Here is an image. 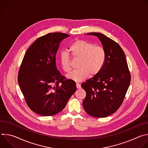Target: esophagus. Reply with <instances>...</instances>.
Returning a JSON list of instances; mask_svg holds the SVG:
<instances>
[{
	"instance_id": "esophagus-1",
	"label": "esophagus",
	"mask_w": 148,
	"mask_h": 148,
	"mask_svg": "<svg viewBox=\"0 0 148 148\" xmlns=\"http://www.w3.org/2000/svg\"><path fill=\"white\" fill-rule=\"evenodd\" d=\"M76 87H77V89L81 88V86H80V84L79 83H76Z\"/></svg>"
}]
</instances>
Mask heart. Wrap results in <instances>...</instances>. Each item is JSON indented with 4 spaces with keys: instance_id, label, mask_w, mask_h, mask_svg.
I'll list each match as a JSON object with an SVG mask.
<instances>
[{
    "instance_id": "b5f03b06",
    "label": "heart",
    "mask_w": 148,
    "mask_h": 148,
    "mask_svg": "<svg viewBox=\"0 0 148 148\" xmlns=\"http://www.w3.org/2000/svg\"><path fill=\"white\" fill-rule=\"evenodd\" d=\"M69 50L75 58L79 59L78 64L79 69L67 76L75 81H82L90 75L92 77L97 75L102 70L106 61V51L102 47L94 46L85 40L75 41L70 45ZM60 62L63 71L67 73L71 72V59L66 52H61Z\"/></svg>"
}]
</instances>
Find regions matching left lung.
Segmentation results:
<instances>
[{
    "label": "left lung",
    "mask_w": 148,
    "mask_h": 148,
    "mask_svg": "<svg viewBox=\"0 0 148 148\" xmlns=\"http://www.w3.org/2000/svg\"><path fill=\"white\" fill-rule=\"evenodd\" d=\"M87 34L98 37L107 57L100 73L81 84L87 94L83 107L92 116L107 117L122 103L130 84L131 74L125 53L116 42L100 33Z\"/></svg>",
    "instance_id": "8db88e82"
}]
</instances>
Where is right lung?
<instances>
[{"instance_id":"add662e5","label":"right lung","mask_w":148,"mask_h":148,"mask_svg":"<svg viewBox=\"0 0 148 148\" xmlns=\"http://www.w3.org/2000/svg\"><path fill=\"white\" fill-rule=\"evenodd\" d=\"M62 33L38 38L27 49L18 74V83L28 107L43 116L58 114L76 91L75 82L57 70L56 56L60 43L69 37Z\"/></svg>"}]
</instances>
